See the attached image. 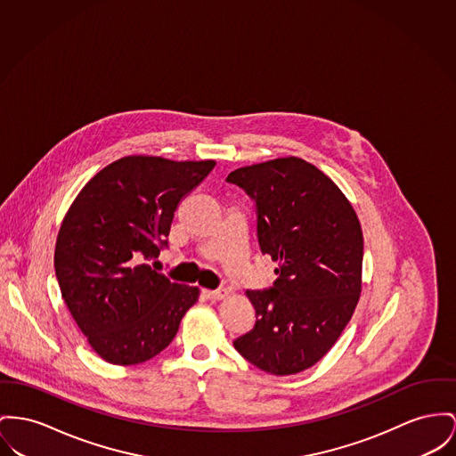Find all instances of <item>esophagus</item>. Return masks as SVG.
Instances as JSON below:
<instances>
[{
    "label": "esophagus",
    "instance_id": "obj_1",
    "mask_svg": "<svg viewBox=\"0 0 456 456\" xmlns=\"http://www.w3.org/2000/svg\"><path fill=\"white\" fill-rule=\"evenodd\" d=\"M204 296L209 299V301H221L228 296V292L224 289H219V290H204Z\"/></svg>",
    "mask_w": 456,
    "mask_h": 456
}]
</instances>
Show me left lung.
Wrapping results in <instances>:
<instances>
[{
  "mask_svg": "<svg viewBox=\"0 0 456 456\" xmlns=\"http://www.w3.org/2000/svg\"><path fill=\"white\" fill-rule=\"evenodd\" d=\"M256 202L257 240L278 268L273 287L247 290L256 325L233 346L272 375L318 363L349 323L362 294L363 232L325 173L280 157L228 175Z\"/></svg>",
  "mask_w": 456,
  "mask_h": 456,
  "instance_id": "obj_1",
  "label": "left lung"
}]
</instances>
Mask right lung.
<instances>
[{"label": "right lung", "instance_id": "obj_1", "mask_svg": "<svg viewBox=\"0 0 456 456\" xmlns=\"http://www.w3.org/2000/svg\"><path fill=\"white\" fill-rule=\"evenodd\" d=\"M214 166L127 155L96 173L65 214L55 245L61 299L107 363L157 356L197 303V287L173 283L145 261L167 245L175 211Z\"/></svg>", "mask_w": 456, "mask_h": 456}]
</instances>
